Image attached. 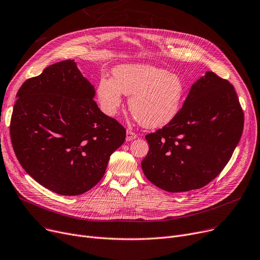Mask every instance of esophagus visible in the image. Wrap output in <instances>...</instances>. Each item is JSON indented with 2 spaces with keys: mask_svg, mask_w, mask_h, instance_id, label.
I'll list each match as a JSON object with an SVG mask.
<instances>
[{
  "mask_svg": "<svg viewBox=\"0 0 260 260\" xmlns=\"http://www.w3.org/2000/svg\"><path fill=\"white\" fill-rule=\"evenodd\" d=\"M136 137H137V135H136L134 132L132 131L126 132V141H133L134 139H136Z\"/></svg>",
  "mask_w": 260,
  "mask_h": 260,
  "instance_id": "34e87169",
  "label": "esophagus"
}]
</instances>
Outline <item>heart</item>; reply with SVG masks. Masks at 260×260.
<instances>
[{"instance_id": "1", "label": "heart", "mask_w": 260, "mask_h": 260, "mask_svg": "<svg viewBox=\"0 0 260 260\" xmlns=\"http://www.w3.org/2000/svg\"><path fill=\"white\" fill-rule=\"evenodd\" d=\"M185 90L182 78L166 68L127 63L116 66L113 78L101 77L95 93L102 111L112 117L122 105V93L131 95L128 107L135 120L146 128H158L179 114Z\"/></svg>"}]
</instances>
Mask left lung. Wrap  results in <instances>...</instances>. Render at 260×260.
I'll return each mask as SVG.
<instances>
[{
  "label": "left lung",
  "mask_w": 260,
  "mask_h": 260,
  "mask_svg": "<svg viewBox=\"0 0 260 260\" xmlns=\"http://www.w3.org/2000/svg\"><path fill=\"white\" fill-rule=\"evenodd\" d=\"M243 131V113L229 81L207 72L190 86L177 117L148 134L141 167L146 178L170 193L212 181L233 155Z\"/></svg>",
  "instance_id": "obj_1"
}]
</instances>
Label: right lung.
I'll list each match as a JSON object with an SVG mask.
<instances>
[{"instance_id": "obj_1", "label": "right lung", "mask_w": 260, "mask_h": 260, "mask_svg": "<svg viewBox=\"0 0 260 260\" xmlns=\"http://www.w3.org/2000/svg\"><path fill=\"white\" fill-rule=\"evenodd\" d=\"M94 94L74 60L46 67L17 93L10 121L13 151L27 174L59 195L93 187L125 140L124 127L100 111Z\"/></svg>"}]
</instances>
